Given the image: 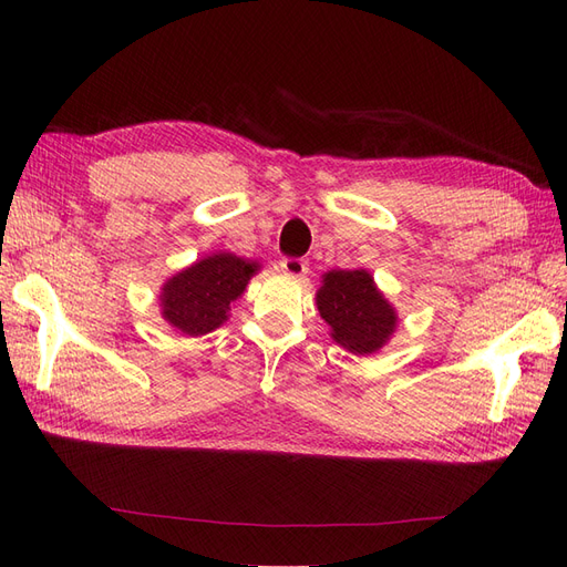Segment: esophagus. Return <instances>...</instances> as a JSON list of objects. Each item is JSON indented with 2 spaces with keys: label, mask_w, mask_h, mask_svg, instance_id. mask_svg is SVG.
I'll return each mask as SVG.
<instances>
[{
  "label": "esophagus",
  "mask_w": 567,
  "mask_h": 567,
  "mask_svg": "<svg viewBox=\"0 0 567 567\" xmlns=\"http://www.w3.org/2000/svg\"><path fill=\"white\" fill-rule=\"evenodd\" d=\"M281 271L288 274V277H305L307 271H310V265H307V260H300V257H284L281 260Z\"/></svg>",
  "instance_id": "34e87169"
}]
</instances>
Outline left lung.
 <instances>
[{
	"label": "left lung",
	"instance_id": "obj_1",
	"mask_svg": "<svg viewBox=\"0 0 567 567\" xmlns=\"http://www.w3.org/2000/svg\"><path fill=\"white\" fill-rule=\"evenodd\" d=\"M317 310L342 350L369 357L383 350L398 331V310L367 269H331L321 274Z\"/></svg>",
	"mask_w": 567,
	"mask_h": 567
}]
</instances>
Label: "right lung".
I'll list each match as a JSON object with an SVG mask.
<instances>
[{
	"instance_id": "right-lung-1",
	"label": "right lung",
	"mask_w": 567,
	"mask_h": 567,
	"mask_svg": "<svg viewBox=\"0 0 567 567\" xmlns=\"http://www.w3.org/2000/svg\"><path fill=\"white\" fill-rule=\"evenodd\" d=\"M260 262L219 250L173 274L161 286V317L186 338L213 333L231 315Z\"/></svg>"
}]
</instances>
